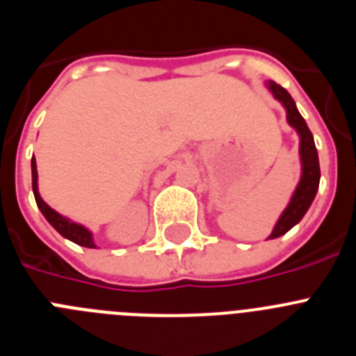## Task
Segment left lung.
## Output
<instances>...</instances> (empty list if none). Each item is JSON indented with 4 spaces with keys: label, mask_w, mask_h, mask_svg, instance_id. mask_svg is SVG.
I'll return each mask as SVG.
<instances>
[{
    "label": "left lung",
    "mask_w": 356,
    "mask_h": 356,
    "mask_svg": "<svg viewBox=\"0 0 356 356\" xmlns=\"http://www.w3.org/2000/svg\"><path fill=\"white\" fill-rule=\"evenodd\" d=\"M267 87H269V90L273 92V96H275L276 99L285 106V110H287L289 124L300 134L301 156L300 184L296 187L287 209H285L284 213L280 216L278 222H276L275 229H273V234L269 235V238H276L280 237V235H285L292 226L298 225V222L303 219L305 213H307V210L310 209L314 197H316L317 194V188H319L321 169L312 131L308 130L307 122H305V119L301 118V114L298 112V108H296V103L291 97V94H289L282 85L276 83V81H267Z\"/></svg>",
    "instance_id": "8db88e82"
}]
</instances>
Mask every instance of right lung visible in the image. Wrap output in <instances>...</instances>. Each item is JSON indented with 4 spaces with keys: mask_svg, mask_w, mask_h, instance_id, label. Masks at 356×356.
Instances as JSON below:
<instances>
[{
    "mask_svg": "<svg viewBox=\"0 0 356 356\" xmlns=\"http://www.w3.org/2000/svg\"><path fill=\"white\" fill-rule=\"evenodd\" d=\"M31 188H33V196H35L37 207L40 209L42 216L48 219L49 225H51L53 228H55L56 232L62 235V237L69 238V241H72L74 244H78V246L96 248V244H94V241H92V234H90L89 229L85 228V226H81V225H76V222L69 221L67 217L60 216V213L55 212L51 207L44 203L42 197H40V194H39V187H37V163H35V159H31Z\"/></svg>",
    "mask_w": 356,
    "mask_h": 356,
    "instance_id": "add662e5",
    "label": "right lung"
}]
</instances>
